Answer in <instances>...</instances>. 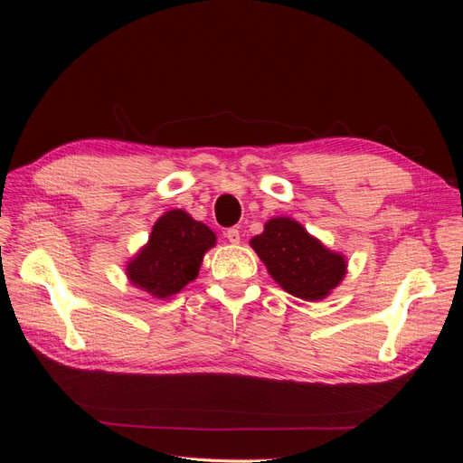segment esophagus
Masks as SVG:
<instances>
[{"mask_svg":"<svg viewBox=\"0 0 463 463\" xmlns=\"http://www.w3.org/2000/svg\"><path fill=\"white\" fill-rule=\"evenodd\" d=\"M226 237H228V241H230V243H233V245H237V243L241 241V235H240V232L233 230V228H232V230H228Z\"/></svg>","mask_w":463,"mask_h":463,"instance_id":"esophagus-1","label":"esophagus"}]
</instances>
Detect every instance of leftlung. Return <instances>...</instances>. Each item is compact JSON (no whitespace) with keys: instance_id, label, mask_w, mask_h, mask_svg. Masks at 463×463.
Segmentation results:
<instances>
[{"instance_id":"left-lung-1","label":"left lung","mask_w":463,"mask_h":463,"mask_svg":"<svg viewBox=\"0 0 463 463\" xmlns=\"http://www.w3.org/2000/svg\"><path fill=\"white\" fill-rule=\"evenodd\" d=\"M249 245L274 282L303 301L326 299L347 274L345 255L328 249L289 216L270 218Z\"/></svg>"}]
</instances>
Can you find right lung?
I'll return each instance as SVG.
<instances>
[{"label":"right lung","instance_id":"right-lung-1","mask_svg":"<svg viewBox=\"0 0 463 463\" xmlns=\"http://www.w3.org/2000/svg\"><path fill=\"white\" fill-rule=\"evenodd\" d=\"M216 233L189 213L174 208L154 222L148 241L125 264L129 284L156 299H170L197 279Z\"/></svg>","mask_w":463,"mask_h":463}]
</instances>
